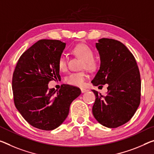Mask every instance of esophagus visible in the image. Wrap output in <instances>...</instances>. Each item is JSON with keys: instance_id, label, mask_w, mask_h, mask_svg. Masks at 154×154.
Instances as JSON below:
<instances>
[{"instance_id": "34e87169", "label": "esophagus", "mask_w": 154, "mask_h": 154, "mask_svg": "<svg viewBox=\"0 0 154 154\" xmlns=\"http://www.w3.org/2000/svg\"><path fill=\"white\" fill-rule=\"evenodd\" d=\"M87 90L86 89H84V88H81V92L82 94L83 93H85V92H86Z\"/></svg>"}]
</instances>
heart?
Wrapping results in <instances>:
<instances>
[{"label":"heart","mask_w":154,"mask_h":154,"mask_svg":"<svg viewBox=\"0 0 154 154\" xmlns=\"http://www.w3.org/2000/svg\"><path fill=\"white\" fill-rule=\"evenodd\" d=\"M72 52L75 56L83 60L82 64V69H86L88 71H94L96 69L97 65L94 60V54L91 48L85 43H79L75 45L72 49ZM58 67L60 71H65L67 69V58L64 54H61L58 58ZM87 79V75L84 72L71 73L66 77L65 82L67 84L75 87H82L85 86Z\"/></svg>","instance_id":"obj_1"}]
</instances>
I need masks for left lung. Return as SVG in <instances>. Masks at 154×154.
I'll return each instance as SVG.
<instances>
[{
    "instance_id": "obj_1",
    "label": "left lung",
    "mask_w": 154,
    "mask_h": 154,
    "mask_svg": "<svg viewBox=\"0 0 154 154\" xmlns=\"http://www.w3.org/2000/svg\"><path fill=\"white\" fill-rule=\"evenodd\" d=\"M96 47L100 66L91 82L99 87L107 84L108 91L103 96L92 90L96 96L92 112L102 125L116 128L128 122L140 105V72L134 55L121 42L104 38Z\"/></svg>"
}]
</instances>
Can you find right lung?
I'll return each instance as SVG.
<instances>
[{
  "mask_svg": "<svg viewBox=\"0 0 154 154\" xmlns=\"http://www.w3.org/2000/svg\"><path fill=\"white\" fill-rule=\"evenodd\" d=\"M66 44L58 40H40L18 59L12 77L16 109L32 126L50 131L57 128L69 114L72 101L81 91L61 85L58 91L48 88L51 80L60 79L58 58Z\"/></svg>",
  "mask_w": 154,
  "mask_h": 154,
  "instance_id": "obj_1",
  "label": "right lung"
}]
</instances>
